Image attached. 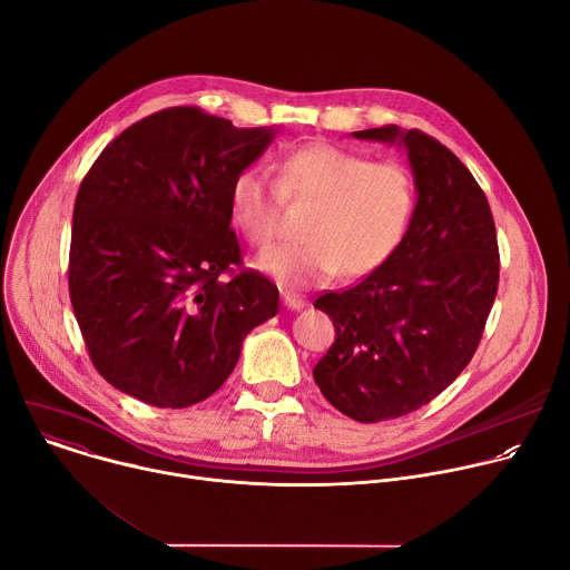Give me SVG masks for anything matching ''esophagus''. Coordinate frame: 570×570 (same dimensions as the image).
I'll return each mask as SVG.
<instances>
[{
  "mask_svg": "<svg viewBox=\"0 0 570 570\" xmlns=\"http://www.w3.org/2000/svg\"><path fill=\"white\" fill-rule=\"evenodd\" d=\"M282 302H284V306L291 308V311H299V308L306 306V302H304L302 297L293 295V293H282Z\"/></svg>",
  "mask_w": 570,
  "mask_h": 570,
  "instance_id": "esophagus-1",
  "label": "esophagus"
}]
</instances>
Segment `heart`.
<instances>
[{"instance_id": "heart-1", "label": "heart", "mask_w": 570, "mask_h": 570, "mask_svg": "<svg viewBox=\"0 0 570 570\" xmlns=\"http://www.w3.org/2000/svg\"><path fill=\"white\" fill-rule=\"evenodd\" d=\"M277 187L259 171H240L229 185V218L250 246L268 248L279 234L282 200L308 207L302 243L259 257L257 266L288 286H311L341 273H374L396 250L415 207V183L394 161L308 144L284 155Z\"/></svg>"}]
</instances>
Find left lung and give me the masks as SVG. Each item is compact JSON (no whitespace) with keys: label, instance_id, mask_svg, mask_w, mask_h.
Instances as JSON below:
<instances>
[{"label":"left lung","instance_id":"obj_1","mask_svg":"<svg viewBox=\"0 0 570 570\" xmlns=\"http://www.w3.org/2000/svg\"><path fill=\"white\" fill-rule=\"evenodd\" d=\"M356 139L409 153L417 205L396 250L361 284L324 293L336 343L313 379L343 415L374 424L409 415L469 365L499 288L490 203L471 171L422 130L381 126Z\"/></svg>","mask_w":570,"mask_h":570}]
</instances>
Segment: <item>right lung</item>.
<instances>
[{"mask_svg": "<svg viewBox=\"0 0 570 570\" xmlns=\"http://www.w3.org/2000/svg\"><path fill=\"white\" fill-rule=\"evenodd\" d=\"M275 135L167 108L115 137L80 183L69 297L95 367L117 390L157 409L200 403L279 311L262 273L222 279L240 266L229 185Z\"/></svg>", "mask_w": 570, "mask_h": 570, "instance_id": "obj_1", "label": "right lung"}]
</instances>
